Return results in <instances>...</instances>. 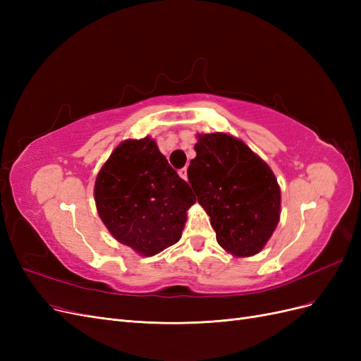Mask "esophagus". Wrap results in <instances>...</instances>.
<instances>
[{
	"label": "esophagus",
	"mask_w": 361,
	"mask_h": 361,
	"mask_svg": "<svg viewBox=\"0 0 361 361\" xmlns=\"http://www.w3.org/2000/svg\"><path fill=\"white\" fill-rule=\"evenodd\" d=\"M179 176L183 179V180H188V170L187 167H183L179 170Z\"/></svg>",
	"instance_id": "esophagus-1"
}]
</instances>
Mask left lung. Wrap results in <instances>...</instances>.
<instances>
[{
  "label": "left lung",
  "mask_w": 361,
  "mask_h": 361,
  "mask_svg": "<svg viewBox=\"0 0 361 361\" xmlns=\"http://www.w3.org/2000/svg\"><path fill=\"white\" fill-rule=\"evenodd\" d=\"M188 179L211 216L216 243L236 257L255 256L280 220V187L268 164L224 133L199 134Z\"/></svg>",
  "instance_id": "obj_1"
}]
</instances>
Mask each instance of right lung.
<instances>
[{
    "instance_id": "right-lung-1",
    "label": "right lung",
    "mask_w": 361,
    "mask_h": 361,
    "mask_svg": "<svg viewBox=\"0 0 361 361\" xmlns=\"http://www.w3.org/2000/svg\"><path fill=\"white\" fill-rule=\"evenodd\" d=\"M94 202L117 241L147 257L179 241L195 195L145 137L114 149L97 173Z\"/></svg>"
}]
</instances>
